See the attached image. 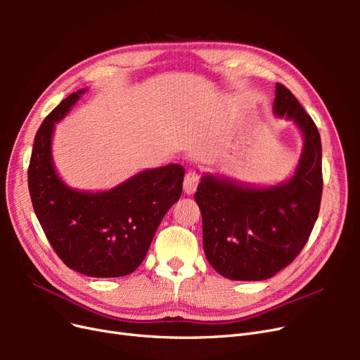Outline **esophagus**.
<instances>
[{"label": "esophagus", "instance_id": "esophagus-1", "mask_svg": "<svg viewBox=\"0 0 360 360\" xmlns=\"http://www.w3.org/2000/svg\"><path fill=\"white\" fill-rule=\"evenodd\" d=\"M198 181H200V176L198 172L195 169H189L186 172V176H184V181H183V189L186 193H193L197 191L198 186Z\"/></svg>", "mask_w": 360, "mask_h": 360}]
</instances>
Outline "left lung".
<instances>
[{
	"label": "left lung",
	"mask_w": 360,
	"mask_h": 360,
	"mask_svg": "<svg viewBox=\"0 0 360 360\" xmlns=\"http://www.w3.org/2000/svg\"><path fill=\"white\" fill-rule=\"evenodd\" d=\"M274 112L292 120L303 135V150L292 176L275 186L257 188L204 174L195 193L202 216L207 261L217 274L233 281H263L287 267L307 245L320 212L319 129L282 84H276Z\"/></svg>",
	"instance_id": "obj_1"
}]
</instances>
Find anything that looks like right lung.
I'll use <instances>...</instances> for the list:
<instances>
[{
    "label": "right lung",
    "instance_id": "obj_1",
    "mask_svg": "<svg viewBox=\"0 0 360 360\" xmlns=\"http://www.w3.org/2000/svg\"><path fill=\"white\" fill-rule=\"evenodd\" d=\"M85 93H72L39 127L28 167V189L51 246L68 267L91 278L130 275L143 263L163 216L183 191L177 163L146 169L103 192L64 183L53 167L52 135Z\"/></svg>",
    "mask_w": 360,
    "mask_h": 360
}]
</instances>
